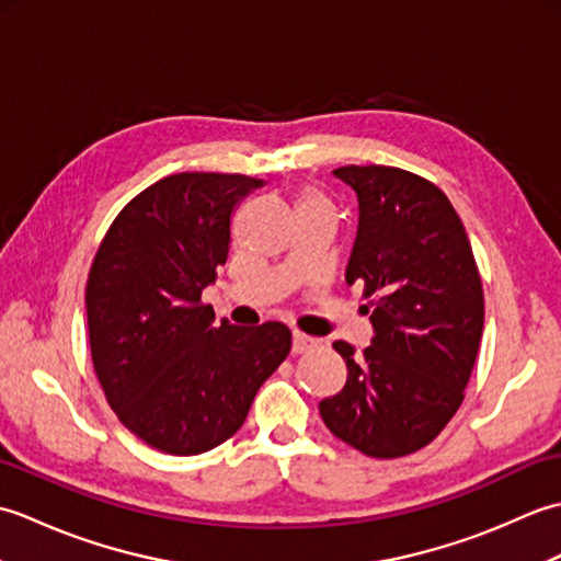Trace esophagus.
<instances>
[{"label":"esophagus","instance_id":"1","mask_svg":"<svg viewBox=\"0 0 561 561\" xmlns=\"http://www.w3.org/2000/svg\"><path fill=\"white\" fill-rule=\"evenodd\" d=\"M311 347H316V340L313 337L304 335V332H294V337H291V352L294 354H304V352H308Z\"/></svg>","mask_w":561,"mask_h":561}]
</instances>
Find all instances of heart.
I'll use <instances>...</instances> for the list:
<instances>
[{"label": "heart", "instance_id": "b5f03b06", "mask_svg": "<svg viewBox=\"0 0 561 561\" xmlns=\"http://www.w3.org/2000/svg\"><path fill=\"white\" fill-rule=\"evenodd\" d=\"M299 209H332L330 199L318 190H304L299 197Z\"/></svg>", "mask_w": 561, "mask_h": 561}]
</instances>
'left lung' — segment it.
I'll list each match as a JSON object with an SVG mask.
<instances>
[{"label": "left lung", "instance_id": "1", "mask_svg": "<svg viewBox=\"0 0 561 561\" xmlns=\"http://www.w3.org/2000/svg\"><path fill=\"white\" fill-rule=\"evenodd\" d=\"M332 175L359 205L344 277L374 296V337L362 354L332 344L347 383L318 410L344 444L400 458L434 440L460 408L482 340V279L462 221L434 183L390 165Z\"/></svg>", "mask_w": 561, "mask_h": 561}]
</instances>
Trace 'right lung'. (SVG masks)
<instances>
[{
	"instance_id": "right-lung-1",
	"label": "right lung",
	"mask_w": 561,
	"mask_h": 561,
	"mask_svg": "<svg viewBox=\"0 0 561 561\" xmlns=\"http://www.w3.org/2000/svg\"><path fill=\"white\" fill-rule=\"evenodd\" d=\"M262 185L238 173L161 178L117 214L91 265L89 342L105 398L171 456L231 438L291 350L287 325H214L199 304L229 257L233 211Z\"/></svg>"
}]
</instances>
